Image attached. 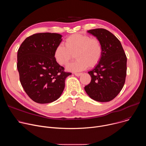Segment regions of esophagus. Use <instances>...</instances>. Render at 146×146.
Instances as JSON below:
<instances>
[{
	"label": "esophagus",
	"mask_w": 146,
	"mask_h": 146,
	"mask_svg": "<svg viewBox=\"0 0 146 146\" xmlns=\"http://www.w3.org/2000/svg\"><path fill=\"white\" fill-rule=\"evenodd\" d=\"M82 73H74V74H75V76H77V77H79V76H80L81 75H82Z\"/></svg>",
	"instance_id": "esophagus-1"
}]
</instances>
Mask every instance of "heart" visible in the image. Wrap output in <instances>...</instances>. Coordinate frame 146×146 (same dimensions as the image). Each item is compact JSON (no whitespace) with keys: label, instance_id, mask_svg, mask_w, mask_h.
Listing matches in <instances>:
<instances>
[{"label":"heart","instance_id":"b5f03b06","mask_svg":"<svg viewBox=\"0 0 146 146\" xmlns=\"http://www.w3.org/2000/svg\"><path fill=\"white\" fill-rule=\"evenodd\" d=\"M65 46L58 45L54 52L55 61L62 66H66L73 58L77 59L69 64L67 69L72 72H79L88 66L92 68L99 62L102 55V46L96 38L90 36L76 33L67 37Z\"/></svg>","mask_w":146,"mask_h":146}]
</instances>
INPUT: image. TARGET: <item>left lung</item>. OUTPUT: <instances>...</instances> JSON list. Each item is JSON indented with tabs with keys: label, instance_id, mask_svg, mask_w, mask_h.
I'll return each mask as SVG.
<instances>
[{
	"label": "left lung",
	"instance_id": "8db88e82",
	"mask_svg": "<svg viewBox=\"0 0 146 146\" xmlns=\"http://www.w3.org/2000/svg\"><path fill=\"white\" fill-rule=\"evenodd\" d=\"M87 32L100 41L103 51L98 64L88 72L91 81L84 90L94 100L109 102L123 87L127 75V56L119 40L109 31L99 28Z\"/></svg>",
	"mask_w": 146,
	"mask_h": 146
}]
</instances>
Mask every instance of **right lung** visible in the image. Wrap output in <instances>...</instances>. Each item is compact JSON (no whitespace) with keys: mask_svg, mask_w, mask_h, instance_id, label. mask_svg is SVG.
<instances>
[{"mask_svg":"<svg viewBox=\"0 0 146 146\" xmlns=\"http://www.w3.org/2000/svg\"><path fill=\"white\" fill-rule=\"evenodd\" d=\"M62 36L39 33L27 37L17 54V69L24 91L34 102L49 103L57 100L65 88L71 73L55 61L54 52Z\"/></svg>","mask_w":146,"mask_h":146,"instance_id":"right-lung-1","label":"right lung"}]
</instances>
